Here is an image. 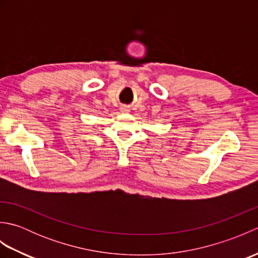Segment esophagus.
I'll use <instances>...</instances> for the list:
<instances>
[{"label":"esophagus","instance_id":"34e87169","mask_svg":"<svg viewBox=\"0 0 258 258\" xmlns=\"http://www.w3.org/2000/svg\"><path fill=\"white\" fill-rule=\"evenodd\" d=\"M123 111H127V108H125V107H123Z\"/></svg>","mask_w":258,"mask_h":258}]
</instances>
